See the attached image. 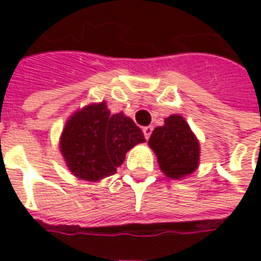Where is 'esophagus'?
Instances as JSON below:
<instances>
[{
	"mask_svg": "<svg viewBox=\"0 0 261 261\" xmlns=\"http://www.w3.org/2000/svg\"><path fill=\"white\" fill-rule=\"evenodd\" d=\"M152 130H154V127L152 126H145L144 127V135H145L146 139H149V136L152 134Z\"/></svg>",
	"mask_w": 261,
	"mask_h": 261,
	"instance_id": "esophagus-1",
	"label": "esophagus"
}]
</instances>
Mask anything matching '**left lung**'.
I'll use <instances>...</instances> for the list:
<instances>
[{"label":"left lung","mask_w":261,"mask_h":261,"mask_svg":"<svg viewBox=\"0 0 261 261\" xmlns=\"http://www.w3.org/2000/svg\"><path fill=\"white\" fill-rule=\"evenodd\" d=\"M148 145L155 152L161 171L170 178H183L199 166V141L180 115L166 117L164 126L152 130Z\"/></svg>","instance_id":"8db88e82"}]
</instances>
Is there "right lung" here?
I'll return each mask as SVG.
<instances>
[{
	"label": "right lung",
	"mask_w": 261,
	"mask_h": 261,
	"mask_svg": "<svg viewBox=\"0 0 261 261\" xmlns=\"http://www.w3.org/2000/svg\"><path fill=\"white\" fill-rule=\"evenodd\" d=\"M142 142L144 134L134 120L123 113L110 115L101 101L86 106L68 119L59 148L72 174L98 181L115 174L126 152Z\"/></svg>",
	"instance_id": "right-lung-1"
}]
</instances>
